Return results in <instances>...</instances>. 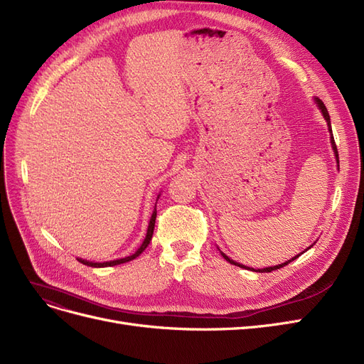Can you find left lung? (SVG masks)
<instances>
[{
    "label": "left lung",
    "instance_id": "8db88e82",
    "mask_svg": "<svg viewBox=\"0 0 364 364\" xmlns=\"http://www.w3.org/2000/svg\"><path fill=\"white\" fill-rule=\"evenodd\" d=\"M318 102V106L321 107V111H322V115H324V118L327 119V124H328V130H330V133H331V145H333V150H334V156H336V159H338V164H339V154H338V146H336V142H334V138H333V132H331V123H330V115H328V111H327V107H326V105L322 103L319 99L316 100ZM222 257L230 262V264H234V265H237V267H241V268H247V270H253V268H250V267H245L243 264H238V262H235V261H232V259H230L226 257L225 253H222ZM300 257V255H297V257L295 258H292V259H289L288 262H284V264H280V265H274V267H267V268H262V270H253V272H258V273H272L273 270H279V268H282V267H285V265H288L291 261H294V259H297Z\"/></svg>",
    "mask_w": 364,
    "mask_h": 364
}]
</instances>
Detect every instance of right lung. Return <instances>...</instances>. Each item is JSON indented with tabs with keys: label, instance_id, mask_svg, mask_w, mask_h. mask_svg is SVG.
<instances>
[{
	"label": "right lung",
	"instance_id": "add662e5",
	"mask_svg": "<svg viewBox=\"0 0 364 364\" xmlns=\"http://www.w3.org/2000/svg\"><path fill=\"white\" fill-rule=\"evenodd\" d=\"M156 216H157V211L154 208L153 211V216L150 219V225H148V231H146V237L144 240V243L141 245V247L134 252L133 255H130V257H126L123 259H117V261H109V262H90V261H85V259H77L80 264L84 265H88V267H112V265H118V264H123V262H127V261H132L136 257H139V255L146 249V246L150 245L151 241V237H153V231H154V223H156Z\"/></svg>",
	"mask_w": 364,
	"mask_h": 364
}]
</instances>
